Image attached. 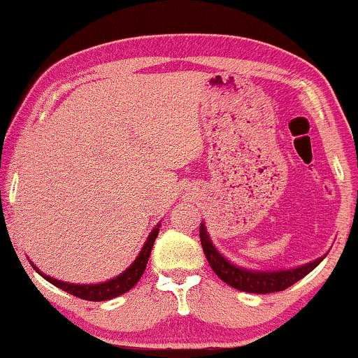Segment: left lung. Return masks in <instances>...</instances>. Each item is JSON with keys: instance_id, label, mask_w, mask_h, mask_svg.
Returning a JSON list of instances; mask_svg holds the SVG:
<instances>
[{"instance_id": "8db88e82", "label": "left lung", "mask_w": 358, "mask_h": 358, "mask_svg": "<svg viewBox=\"0 0 358 358\" xmlns=\"http://www.w3.org/2000/svg\"><path fill=\"white\" fill-rule=\"evenodd\" d=\"M200 243H202L205 257H207L210 267L213 268V272L217 273L224 283L236 288V290L259 293V295L282 292L285 290V288L292 287L293 283L301 280V278L308 275L313 268L320 266V262L326 257L324 254V256L316 259V261H311L305 264V266L295 268H287V271H251V268L234 266V264L229 262L227 257H223L222 254L217 251V248L213 246L212 239L208 236L205 223H200Z\"/></svg>"}]
</instances>
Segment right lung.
<instances>
[{
  "label": "right lung",
  "mask_w": 358,
  "mask_h": 358,
  "mask_svg": "<svg viewBox=\"0 0 358 358\" xmlns=\"http://www.w3.org/2000/svg\"><path fill=\"white\" fill-rule=\"evenodd\" d=\"M159 227L161 224H156V228L150 233L148 239H146V243L143 244V248H141V251L138 256H136L135 261L131 262V266L127 268V271L122 272L120 275L110 278V280H107V282L90 283V285L68 283V282H62V280H57V278H53V277L45 275V273H42L41 271H38L34 264H31V266L36 268V271L41 273V275L45 278L47 282H50L52 285L62 288V290H65L66 293H70V295H73V296H78V298H81V300H87V301L110 300V298L120 296V295H124V293L129 292L130 288L140 280L141 275H143L146 264H148L151 249H153L155 239L159 233Z\"/></svg>",
  "instance_id": "1"
}]
</instances>
